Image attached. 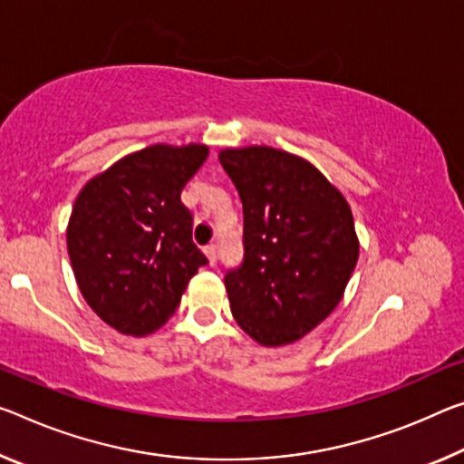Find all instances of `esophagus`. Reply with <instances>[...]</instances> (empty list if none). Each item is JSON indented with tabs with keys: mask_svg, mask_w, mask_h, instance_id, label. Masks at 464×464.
Returning a JSON list of instances; mask_svg holds the SVG:
<instances>
[{
	"mask_svg": "<svg viewBox=\"0 0 464 464\" xmlns=\"http://www.w3.org/2000/svg\"><path fill=\"white\" fill-rule=\"evenodd\" d=\"M204 254H206V258H208L210 266H215V264H217V246L215 244H208V246L204 247Z\"/></svg>",
	"mask_w": 464,
	"mask_h": 464,
	"instance_id": "esophagus-1",
	"label": "esophagus"
}]
</instances>
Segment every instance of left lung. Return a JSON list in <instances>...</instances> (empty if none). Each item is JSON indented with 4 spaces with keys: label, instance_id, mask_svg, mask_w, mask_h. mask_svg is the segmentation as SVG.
Segmentation results:
<instances>
[{
    "label": "left lung",
    "instance_id": "1",
    "mask_svg": "<svg viewBox=\"0 0 464 464\" xmlns=\"http://www.w3.org/2000/svg\"><path fill=\"white\" fill-rule=\"evenodd\" d=\"M218 160L244 204V262L225 276L233 318L264 347L295 343L333 314L355 270L349 204L291 152L246 146Z\"/></svg>",
    "mask_w": 464,
    "mask_h": 464
}]
</instances>
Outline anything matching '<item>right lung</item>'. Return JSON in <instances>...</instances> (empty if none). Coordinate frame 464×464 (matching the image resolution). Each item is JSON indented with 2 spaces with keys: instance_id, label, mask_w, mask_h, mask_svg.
Segmentation results:
<instances>
[{
  "instance_id": "right-lung-1",
  "label": "right lung",
  "mask_w": 464,
  "mask_h": 464,
  "mask_svg": "<svg viewBox=\"0 0 464 464\" xmlns=\"http://www.w3.org/2000/svg\"><path fill=\"white\" fill-rule=\"evenodd\" d=\"M208 146L154 144L117 160L78 194L68 254L86 304L130 336L160 328L178 310L198 268L208 264L192 241L181 189Z\"/></svg>"
}]
</instances>
